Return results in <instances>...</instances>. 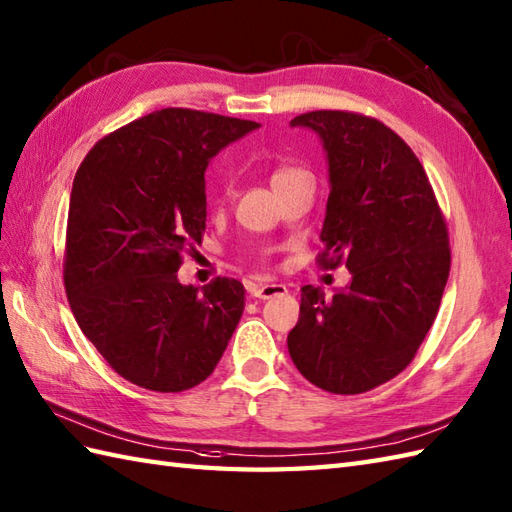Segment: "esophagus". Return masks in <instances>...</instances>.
I'll list each match as a JSON object with an SVG mask.
<instances>
[{
    "instance_id": "34e87169",
    "label": "esophagus",
    "mask_w": 512,
    "mask_h": 512,
    "mask_svg": "<svg viewBox=\"0 0 512 512\" xmlns=\"http://www.w3.org/2000/svg\"><path fill=\"white\" fill-rule=\"evenodd\" d=\"M248 292H251L255 299H272V296L288 294V288L281 283H251L248 285Z\"/></svg>"
}]
</instances>
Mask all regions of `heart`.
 Returning <instances> with one entry per match:
<instances>
[{
	"mask_svg": "<svg viewBox=\"0 0 512 512\" xmlns=\"http://www.w3.org/2000/svg\"><path fill=\"white\" fill-rule=\"evenodd\" d=\"M301 172H305V170H301V168H292V165H281V168H277L275 172H272V185H277V183H281V181H285V178H290V176H296V174H301Z\"/></svg>",
	"mask_w": 512,
	"mask_h": 512,
	"instance_id": "1",
	"label": "heart"
}]
</instances>
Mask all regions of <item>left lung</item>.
Returning a JSON list of instances; mask_svg holds the SVG:
<instances>
[{"mask_svg": "<svg viewBox=\"0 0 512 512\" xmlns=\"http://www.w3.org/2000/svg\"><path fill=\"white\" fill-rule=\"evenodd\" d=\"M323 141L329 198L318 264L351 272L344 290H301L288 334L294 366L314 386L360 395L417 355L449 277V237L417 154L395 130L349 111L296 115Z\"/></svg>", "mask_w": 512, "mask_h": 512, "instance_id": "8db88e82", "label": "left lung"}]
</instances>
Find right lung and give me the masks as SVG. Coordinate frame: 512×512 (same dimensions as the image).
I'll use <instances>...</instances> for the list:
<instances>
[{"instance_id":"1","label":"right lung","mask_w":512,"mask_h":512,"mask_svg":"<svg viewBox=\"0 0 512 512\" xmlns=\"http://www.w3.org/2000/svg\"><path fill=\"white\" fill-rule=\"evenodd\" d=\"M257 122L161 109L95 144L69 196L63 279L71 312L117 375L181 392L213 373L244 312V285H183L202 242L205 170Z\"/></svg>"}]
</instances>
